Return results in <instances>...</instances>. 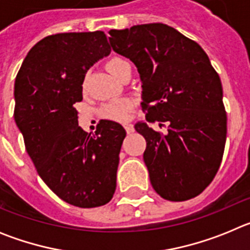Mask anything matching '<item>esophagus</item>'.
<instances>
[{"mask_svg": "<svg viewBox=\"0 0 250 250\" xmlns=\"http://www.w3.org/2000/svg\"><path fill=\"white\" fill-rule=\"evenodd\" d=\"M124 127H125V130H126L127 134H131V132L134 131V126H132L131 124H129V123L124 124Z\"/></svg>", "mask_w": 250, "mask_h": 250, "instance_id": "esophagus-1", "label": "esophagus"}]
</instances>
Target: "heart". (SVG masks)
Returning <instances> with one entry per match:
<instances>
[{
	"mask_svg": "<svg viewBox=\"0 0 250 250\" xmlns=\"http://www.w3.org/2000/svg\"><path fill=\"white\" fill-rule=\"evenodd\" d=\"M126 63V61L119 57H112L106 62V68L107 71L112 75L114 77L118 79L119 74H120L123 66ZM130 109H131V103L127 99H120V100L112 101L109 105L105 106V115L107 118L114 119V120H125L127 119Z\"/></svg>",
	"mask_w": 250,
	"mask_h": 250,
	"instance_id": "b5f03b06",
	"label": "heart"
}]
</instances>
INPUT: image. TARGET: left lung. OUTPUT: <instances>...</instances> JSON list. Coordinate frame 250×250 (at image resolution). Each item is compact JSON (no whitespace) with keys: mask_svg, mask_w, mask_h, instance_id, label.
I'll return each mask as SVG.
<instances>
[{"mask_svg":"<svg viewBox=\"0 0 250 250\" xmlns=\"http://www.w3.org/2000/svg\"><path fill=\"white\" fill-rule=\"evenodd\" d=\"M116 54L140 75L147 123L135 130L146 140L144 161L154 190L170 202L199 195L215 176L227 139L223 87L210 60L195 41L165 23L110 30ZM168 124L163 136L148 125Z\"/></svg>","mask_w":250,"mask_h":250,"instance_id":"left-lung-1","label":"left lung"}]
</instances>
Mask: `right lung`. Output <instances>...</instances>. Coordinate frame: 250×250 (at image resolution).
<instances>
[{
    "mask_svg": "<svg viewBox=\"0 0 250 250\" xmlns=\"http://www.w3.org/2000/svg\"><path fill=\"white\" fill-rule=\"evenodd\" d=\"M111 52L106 35L68 32L45 37L28 51L15 80V121L40 178L68 204L96 208L116 189L120 124L101 120L90 135L74 107L85 75Z\"/></svg>",
    "mask_w": 250,
    "mask_h": 250,
    "instance_id": "add662e5",
    "label": "right lung"
}]
</instances>
